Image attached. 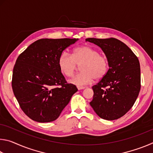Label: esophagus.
<instances>
[{
	"label": "esophagus",
	"instance_id": "34e87169",
	"mask_svg": "<svg viewBox=\"0 0 153 153\" xmlns=\"http://www.w3.org/2000/svg\"><path fill=\"white\" fill-rule=\"evenodd\" d=\"M77 89H78V90H83V89L85 88L84 86H77Z\"/></svg>",
	"mask_w": 153,
	"mask_h": 153
}]
</instances>
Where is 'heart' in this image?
Listing matches in <instances>:
<instances>
[{"mask_svg": "<svg viewBox=\"0 0 153 153\" xmlns=\"http://www.w3.org/2000/svg\"><path fill=\"white\" fill-rule=\"evenodd\" d=\"M58 64L62 73L71 77L76 72L77 65H80L81 73L76 75L69 82L81 86L89 84L94 78L101 79L108 69V61L105 56L89 46H82L74 49L73 55L66 51L63 52L59 58Z\"/></svg>", "mask_w": 153, "mask_h": 153, "instance_id": "obj_1", "label": "heart"}]
</instances>
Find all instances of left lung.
<instances>
[{"label":"left lung","instance_id":"obj_1","mask_svg":"<svg viewBox=\"0 0 153 153\" xmlns=\"http://www.w3.org/2000/svg\"><path fill=\"white\" fill-rule=\"evenodd\" d=\"M102 49L109 69L93 86L90 105L100 118L115 120L132 107L140 90V67L138 59L126 44L116 38H86Z\"/></svg>","mask_w":153,"mask_h":153}]
</instances>
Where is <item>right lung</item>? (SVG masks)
<instances>
[{"label":"right lung","instance_id":"1","mask_svg":"<svg viewBox=\"0 0 153 153\" xmlns=\"http://www.w3.org/2000/svg\"><path fill=\"white\" fill-rule=\"evenodd\" d=\"M76 41L42 38L18 56L13 71V91L23 111L32 120H56L77 91L75 85L67 84L58 64L63 51Z\"/></svg>","mask_w":153,"mask_h":153}]
</instances>
